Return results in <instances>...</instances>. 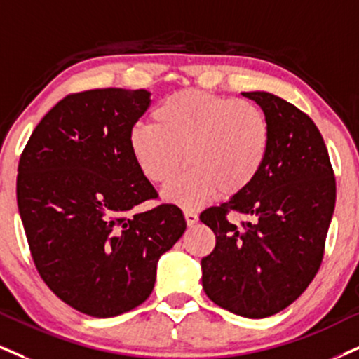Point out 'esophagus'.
Masks as SVG:
<instances>
[{
	"instance_id": "1",
	"label": "esophagus",
	"mask_w": 359,
	"mask_h": 359,
	"mask_svg": "<svg viewBox=\"0 0 359 359\" xmlns=\"http://www.w3.org/2000/svg\"><path fill=\"white\" fill-rule=\"evenodd\" d=\"M184 219H187V224L188 226H194V224L198 223V215L194 213V211H191V210H187L184 211Z\"/></svg>"
}]
</instances>
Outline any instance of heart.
Returning <instances> with one entry per match:
<instances>
[{"instance_id":"heart-1","label":"heart","mask_w":359,"mask_h":359,"mask_svg":"<svg viewBox=\"0 0 359 359\" xmlns=\"http://www.w3.org/2000/svg\"><path fill=\"white\" fill-rule=\"evenodd\" d=\"M136 166L149 183L168 184L184 161L189 170L165 191L168 201L196 208L218 191L234 196L259 175L269 125L253 103L196 90L172 93L153 111V125L128 135Z\"/></svg>"}]
</instances>
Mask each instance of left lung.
Masks as SVG:
<instances>
[{
    "instance_id": "1",
    "label": "left lung",
    "mask_w": 359,
    "mask_h": 359,
    "mask_svg": "<svg viewBox=\"0 0 359 359\" xmlns=\"http://www.w3.org/2000/svg\"><path fill=\"white\" fill-rule=\"evenodd\" d=\"M263 109L269 148L253 183L203 211L216 246L201 259L211 302L245 318H266L302 296L320 269L333 218L336 181L313 119L266 91L243 93ZM229 212L250 215L236 227Z\"/></svg>"
}]
</instances>
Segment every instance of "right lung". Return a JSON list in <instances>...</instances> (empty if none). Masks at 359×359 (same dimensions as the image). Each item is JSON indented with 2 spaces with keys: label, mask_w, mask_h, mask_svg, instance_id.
I'll list each match as a JSON object with an SVG mask.
<instances>
[{
  "label": "right lung",
  "mask_w": 359,
  "mask_h": 359,
  "mask_svg": "<svg viewBox=\"0 0 359 359\" xmlns=\"http://www.w3.org/2000/svg\"><path fill=\"white\" fill-rule=\"evenodd\" d=\"M149 96L121 88L66 96L18 165V210L38 273L61 302L95 318L146 302L159 258L187 229L175 205L131 213L158 196L128 146Z\"/></svg>",
  "instance_id": "right-lung-1"
}]
</instances>
